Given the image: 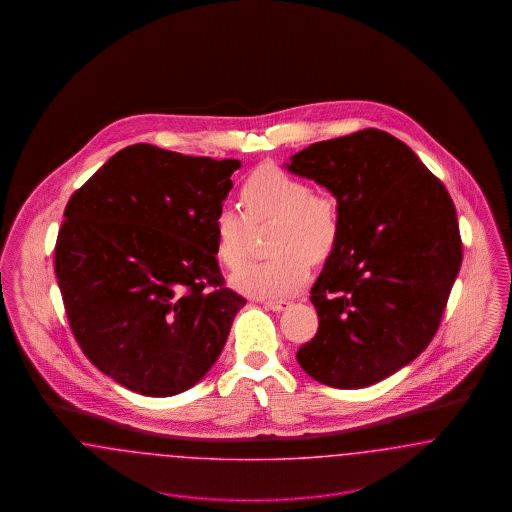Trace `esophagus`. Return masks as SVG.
<instances>
[{
    "label": "esophagus",
    "mask_w": 512,
    "mask_h": 512,
    "mask_svg": "<svg viewBox=\"0 0 512 512\" xmlns=\"http://www.w3.org/2000/svg\"><path fill=\"white\" fill-rule=\"evenodd\" d=\"M263 305L274 313H280V311H286L288 307H292V301H286V299L284 301H265Z\"/></svg>",
    "instance_id": "obj_1"
}]
</instances>
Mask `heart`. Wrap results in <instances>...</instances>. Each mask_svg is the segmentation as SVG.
Masks as SVG:
<instances>
[{"instance_id":"b5f03b06","label":"heart","mask_w":512,"mask_h":512,"mask_svg":"<svg viewBox=\"0 0 512 512\" xmlns=\"http://www.w3.org/2000/svg\"><path fill=\"white\" fill-rule=\"evenodd\" d=\"M242 217L222 207L213 220L220 261L236 268L245 255L247 222L278 219L272 234V259L247 263L232 274V286L251 297H286L309 280V260L322 261L336 247L340 217L336 201L311 194L309 186L274 165H263L245 178L240 188Z\"/></svg>"}]
</instances>
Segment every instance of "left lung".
Listing matches in <instances>:
<instances>
[{
  "label": "left lung",
  "mask_w": 512,
  "mask_h": 512,
  "mask_svg": "<svg viewBox=\"0 0 512 512\" xmlns=\"http://www.w3.org/2000/svg\"><path fill=\"white\" fill-rule=\"evenodd\" d=\"M286 169L334 195L340 217L311 288L317 336L297 363L330 388L372 386L438 330L463 263L455 205L411 147L376 128L313 144Z\"/></svg>",
  "instance_id": "left-lung-1"
}]
</instances>
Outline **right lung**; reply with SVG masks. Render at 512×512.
I'll list each match as a JSON object with an SVG mask.
<instances>
[{"label":"right lung","instance_id":"1","mask_svg":"<svg viewBox=\"0 0 512 512\" xmlns=\"http://www.w3.org/2000/svg\"><path fill=\"white\" fill-rule=\"evenodd\" d=\"M240 167L136 144L69 199L57 284L84 355L124 388L171 397L219 359L245 299L222 286L213 220Z\"/></svg>","mask_w":512,"mask_h":512}]
</instances>
